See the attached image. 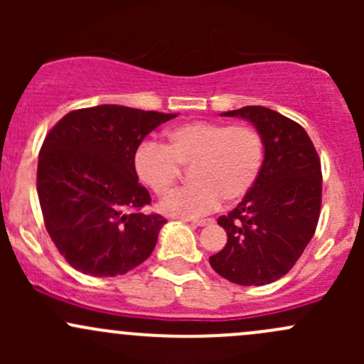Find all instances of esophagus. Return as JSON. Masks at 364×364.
Masks as SVG:
<instances>
[{"instance_id":"1","label":"esophagus","mask_w":364,"mask_h":364,"mask_svg":"<svg viewBox=\"0 0 364 364\" xmlns=\"http://www.w3.org/2000/svg\"><path fill=\"white\" fill-rule=\"evenodd\" d=\"M193 227H204V225H211V223H215V220L213 218H200V220H192Z\"/></svg>"}]
</instances>
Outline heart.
<instances>
[{"instance_id": "1", "label": "heart", "mask_w": 364, "mask_h": 364, "mask_svg": "<svg viewBox=\"0 0 364 364\" xmlns=\"http://www.w3.org/2000/svg\"><path fill=\"white\" fill-rule=\"evenodd\" d=\"M167 144L144 142L134 155L141 183L165 196L190 167L192 186L176 190L160 200L164 215L196 218L223 204H236L255 185L264 165V141L248 124L190 121L167 132Z\"/></svg>"}]
</instances>
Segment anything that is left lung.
I'll list each match as a JSON object with an SVG mask.
<instances>
[{"instance_id":"obj_1","label":"left lung","mask_w":364,"mask_h":364,"mask_svg":"<svg viewBox=\"0 0 364 364\" xmlns=\"http://www.w3.org/2000/svg\"><path fill=\"white\" fill-rule=\"evenodd\" d=\"M243 117L264 141V165L240 204L218 218L223 250L209 257L220 277L266 285L291 271L314 237L321 215V160L301 124L260 105L222 112Z\"/></svg>"}]
</instances>
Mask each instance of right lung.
<instances>
[{"instance_id": "right-lung-1", "label": "right lung", "mask_w": 364, "mask_h": 364, "mask_svg": "<svg viewBox=\"0 0 364 364\" xmlns=\"http://www.w3.org/2000/svg\"><path fill=\"white\" fill-rule=\"evenodd\" d=\"M178 114L97 105L68 112L47 134L36 188L50 240L73 269L116 277L144 262L167 220L151 203L134 155L142 139Z\"/></svg>"}]
</instances>
